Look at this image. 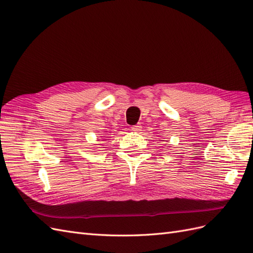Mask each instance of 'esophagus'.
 Returning <instances> with one entry per match:
<instances>
[{
	"label": "esophagus",
	"mask_w": 253,
	"mask_h": 253,
	"mask_svg": "<svg viewBox=\"0 0 253 253\" xmlns=\"http://www.w3.org/2000/svg\"><path fill=\"white\" fill-rule=\"evenodd\" d=\"M131 128H132L133 132H139V131H141V126H140V125H137V126H132Z\"/></svg>",
	"instance_id": "1"
}]
</instances>
